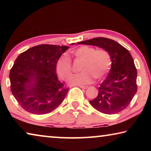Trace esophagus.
Here are the masks:
<instances>
[{
    "label": "esophagus",
    "mask_w": 151,
    "mask_h": 151,
    "mask_svg": "<svg viewBox=\"0 0 151 151\" xmlns=\"http://www.w3.org/2000/svg\"><path fill=\"white\" fill-rule=\"evenodd\" d=\"M80 87L81 88H83V89H86L88 87V86H80Z\"/></svg>",
    "instance_id": "esophagus-1"
}]
</instances>
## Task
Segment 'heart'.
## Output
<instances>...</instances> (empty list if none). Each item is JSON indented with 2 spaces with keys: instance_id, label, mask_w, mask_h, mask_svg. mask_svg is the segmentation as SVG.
Returning a JSON list of instances; mask_svg holds the SVG:
<instances>
[{
  "instance_id": "b5f03b06",
  "label": "heart",
  "mask_w": 151,
  "mask_h": 151,
  "mask_svg": "<svg viewBox=\"0 0 151 151\" xmlns=\"http://www.w3.org/2000/svg\"><path fill=\"white\" fill-rule=\"evenodd\" d=\"M72 53L76 58L83 60L81 71L68 78L70 85H83L91 83L93 78L102 79L111 67V56L104 49L96 50L88 46H82L74 50ZM71 60L67 55H63L58 58L57 63V71L60 77L65 80L71 73Z\"/></svg>"
}]
</instances>
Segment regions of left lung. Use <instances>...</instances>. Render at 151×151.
Segmentation results:
<instances>
[{
  "label": "left lung",
  "mask_w": 151,
  "mask_h": 151,
  "mask_svg": "<svg viewBox=\"0 0 151 151\" xmlns=\"http://www.w3.org/2000/svg\"><path fill=\"white\" fill-rule=\"evenodd\" d=\"M78 44L96 46L111 56L109 73L99 87V94L90 104L99 112L107 114L123 111L137 91V71L133 58L127 48L114 40L104 37L94 38Z\"/></svg>",
  "instance_id": "obj_1"
}]
</instances>
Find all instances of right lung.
<instances>
[{
    "instance_id": "1",
    "label": "right lung",
    "mask_w": 151,
    "mask_h": 151,
    "mask_svg": "<svg viewBox=\"0 0 151 151\" xmlns=\"http://www.w3.org/2000/svg\"><path fill=\"white\" fill-rule=\"evenodd\" d=\"M68 48L37 45L20 54L15 60L10 71L11 89L25 111L45 114L63 103L69 88L64 87L58 79L56 66L58 58Z\"/></svg>"
}]
</instances>
